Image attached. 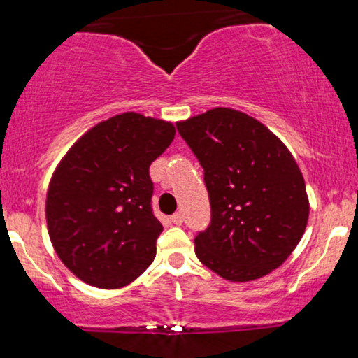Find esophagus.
Returning a JSON list of instances; mask_svg holds the SVG:
<instances>
[{"label":"esophagus","instance_id":"esophagus-1","mask_svg":"<svg viewBox=\"0 0 358 358\" xmlns=\"http://www.w3.org/2000/svg\"><path fill=\"white\" fill-rule=\"evenodd\" d=\"M170 222L173 225H182V222H183V217H182V213H175V215H171L170 217Z\"/></svg>","mask_w":358,"mask_h":358}]
</instances>
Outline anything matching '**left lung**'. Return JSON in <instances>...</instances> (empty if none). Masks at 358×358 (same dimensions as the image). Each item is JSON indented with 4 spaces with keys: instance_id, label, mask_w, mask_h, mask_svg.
<instances>
[{
    "instance_id": "1",
    "label": "left lung",
    "mask_w": 358,
    "mask_h": 358,
    "mask_svg": "<svg viewBox=\"0 0 358 358\" xmlns=\"http://www.w3.org/2000/svg\"><path fill=\"white\" fill-rule=\"evenodd\" d=\"M176 127L203 168L210 199L196 257L234 282L273 273L301 241L310 215L296 159L262 122L236 109H210Z\"/></svg>"
}]
</instances>
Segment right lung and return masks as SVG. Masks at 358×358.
<instances>
[{
  "label": "right lung",
  "mask_w": 358,
  "mask_h": 358,
  "mask_svg": "<svg viewBox=\"0 0 358 358\" xmlns=\"http://www.w3.org/2000/svg\"><path fill=\"white\" fill-rule=\"evenodd\" d=\"M173 138L171 122L124 113L90 127L60 159L45 215L57 256L80 281L117 289L153 262L163 225L151 212L150 165Z\"/></svg>",
  "instance_id": "1"
}]
</instances>
